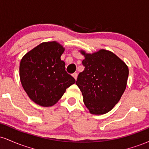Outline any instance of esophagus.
<instances>
[{
  "label": "esophagus",
  "instance_id": "obj_1",
  "mask_svg": "<svg viewBox=\"0 0 149 149\" xmlns=\"http://www.w3.org/2000/svg\"><path fill=\"white\" fill-rule=\"evenodd\" d=\"M72 76L73 77V78H74L75 80H76L77 77H78V74H77L76 73H73V74H72Z\"/></svg>",
  "mask_w": 149,
  "mask_h": 149
}]
</instances>
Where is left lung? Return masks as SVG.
<instances>
[{"label": "left lung", "instance_id": "left-lung-1", "mask_svg": "<svg viewBox=\"0 0 149 149\" xmlns=\"http://www.w3.org/2000/svg\"><path fill=\"white\" fill-rule=\"evenodd\" d=\"M84 71L78 74L76 84L80 88L85 105L90 113H107L120 100L127 85L129 70L114 53L100 49L92 54L83 50Z\"/></svg>", "mask_w": 149, "mask_h": 149}]
</instances>
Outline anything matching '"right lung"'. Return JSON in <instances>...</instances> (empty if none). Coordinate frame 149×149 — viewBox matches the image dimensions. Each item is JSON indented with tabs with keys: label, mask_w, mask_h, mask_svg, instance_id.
I'll list each match as a JSON object with an SVG mask.
<instances>
[{
	"label": "right lung",
	"mask_w": 149,
	"mask_h": 149,
	"mask_svg": "<svg viewBox=\"0 0 149 149\" xmlns=\"http://www.w3.org/2000/svg\"><path fill=\"white\" fill-rule=\"evenodd\" d=\"M64 52L56 41L42 42L22 57L19 77L24 90L33 102L44 107H52L76 80L65 70L61 60Z\"/></svg>",
	"instance_id": "right-lung-1"
}]
</instances>
